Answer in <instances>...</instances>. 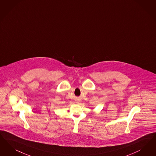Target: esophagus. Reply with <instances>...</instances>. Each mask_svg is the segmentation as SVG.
<instances>
[{
    "label": "esophagus",
    "instance_id": "1",
    "mask_svg": "<svg viewBox=\"0 0 156 156\" xmlns=\"http://www.w3.org/2000/svg\"><path fill=\"white\" fill-rule=\"evenodd\" d=\"M77 103H79V102H77Z\"/></svg>",
    "mask_w": 156,
    "mask_h": 156
}]
</instances>
